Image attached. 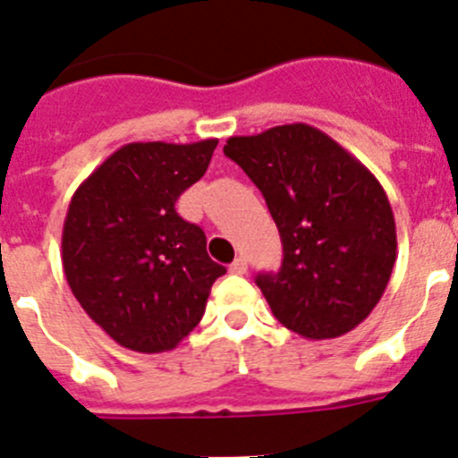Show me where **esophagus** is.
<instances>
[{
	"instance_id": "1",
	"label": "esophagus",
	"mask_w": 458,
	"mask_h": 458,
	"mask_svg": "<svg viewBox=\"0 0 458 458\" xmlns=\"http://www.w3.org/2000/svg\"><path fill=\"white\" fill-rule=\"evenodd\" d=\"M246 271H249V262H246L244 258H237L233 262V265H230V274H237V276H244Z\"/></svg>"
}]
</instances>
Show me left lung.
<instances>
[{"label": "left lung", "mask_w": 458, "mask_h": 458, "mask_svg": "<svg viewBox=\"0 0 458 458\" xmlns=\"http://www.w3.org/2000/svg\"><path fill=\"white\" fill-rule=\"evenodd\" d=\"M225 157L262 191L283 242V265L258 274L276 319L306 340L353 331L386 292L397 230L368 168L306 123L230 137Z\"/></svg>", "instance_id": "obj_1"}]
</instances>
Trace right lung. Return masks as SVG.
I'll list each match as a JSON object with an SVG mask.
<instances>
[{
  "label": "right lung",
  "instance_id": "obj_1",
  "mask_svg": "<svg viewBox=\"0 0 458 458\" xmlns=\"http://www.w3.org/2000/svg\"><path fill=\"white\" fill-rule=\"evenodd\" d=\"M216 139L127 143L80 184L61 237L65 280L86 315L139 353L171 352L203 319L225 274L208 239L175 212L205 175Z\"/></svg>",
  "mask_w": 458,
  "mask_h": 458
}]
</instances>
